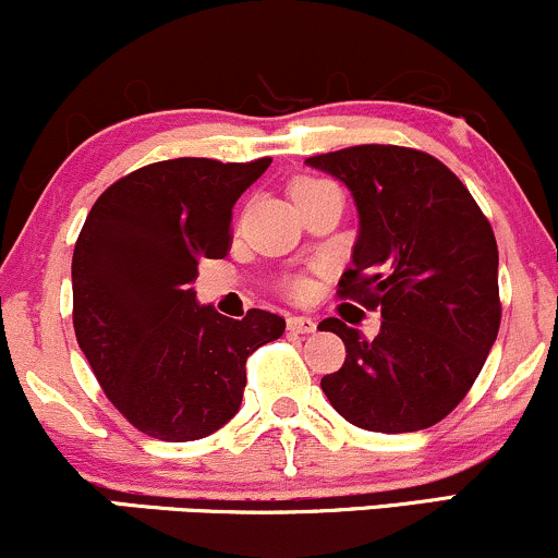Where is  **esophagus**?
Here are the masks:
<instances>
[{"label": "esophagus", "mask_w": 558, "mask_h": 558, "mask_svg": "<svg viewBox=\"0 0 558 558\" xmlns=\"http://www.w3.org/2000/svg\"><path fill=\"white\" fill-rule=\"evenodd\" d=\"M288 330L291 332H301V336H310V332L317 330V323L312 317H301V315H291L288 317Z\"/></svg>", "instance_id": "esophagus-1"}]
</instances>
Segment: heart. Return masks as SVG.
I'll return each instance as SVG.
<instances>
[{"label": "heart", "mask_w": 558, "mask_h": 558, "mask_svg": "<svg viewBox=\"0 0 558 558\" xmlns=\"http://www.w3.org/2000/svg\"><path fill=\"white\" fill-rule=\"evenodd\" d=\"M319 183H328V181H319V178H299V181L291 185V194H296V191H304V189H315V185H319Z\"/></svg>", "instance_id": "obj_1"}]
</instances>
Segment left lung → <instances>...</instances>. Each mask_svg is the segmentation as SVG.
Wrapping results in <instances>:
<instances>
[{
	"mask_svg": "<svg viewBox=\"0 0 558 558\" xmlns=\"http://www.w3.org/2000/svg\"><path fill=\"white\" fill-rule=\"evenodd\" d=\"M306 165L349 185L360 209L338 296L383 315L373 341L338 317L319 323L345 345L343 367L319 386L362 430L433 427L477 380L501 325L488 217L440 159L409 146H349Z\"/></svg>",
	"mask_w": 558,
	"mask_h": 558,
	"instance_id": "obj_1",
	"label": "left lung"
}]
</instances>
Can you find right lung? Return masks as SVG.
Returning a JSON list of instances; mask_svg holds the SVG:
<instances>
[{"instance_id": "add662e5", "label": "right lung", "mask_w": 558, "mask_h": 558, "mask_svg": "<svg viewBox=\"0 0 558 558\" xmlns=\"http://www.w3.org/2000/svg\"><path fill=\"white\" fill-rule=\"evenodd\" d=\"M272 159L178 157L114 181L73 252V328L107 399L151 438L183 444L239 412L246 360L286 319L198 306L202 259L230 252L233 204Z\"/></svg>"}]
</instances>
